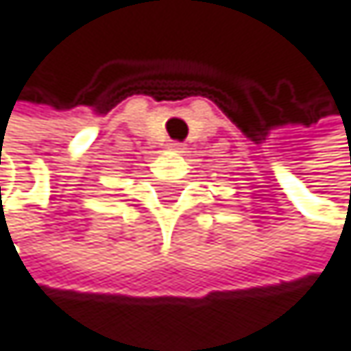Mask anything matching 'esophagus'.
Masks as SVG:
<instances>
[{
    "instance_id": "1",
    "label": "esophagus",
    "mask_w": 351,
    "mask_h": 351,
    "mask_svg": "<svg viewBox=\"0 0 351 351\" xmlns=\"http://www.w3.org/2000/svg\"><path fill=\"white\" fill-rule=\"evenodd\" d=\"M168 149H170V152H174V154H183V152H185V145L174 141V143H170V145H168Z\"/></svg>"
}]
</instances>
